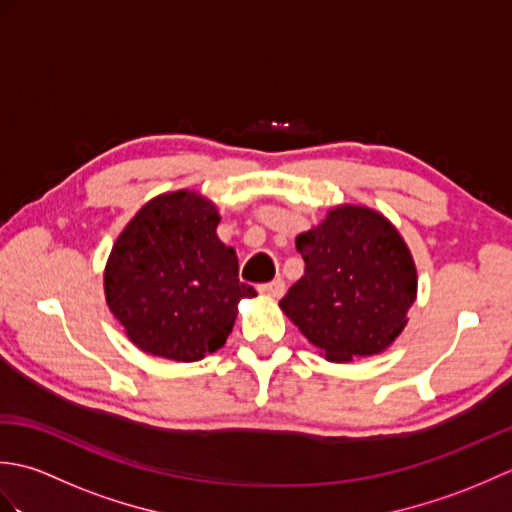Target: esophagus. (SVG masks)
<instances>
[{
	"label": "esophagus",
	"instance_id": "obj_1",
	"mask_svg": "<svg viewBox=\"0 0 512 512\" xmlns=\"http://www.w3.org/2000/svg\"><path fill=\"white\" fill-rule=\"evenodd\" d=\"M259 292H262V295L279 299V297L286 292V284H284V281H281V279H273V281H268V284L259 286Z\"/></svg>",
	"mask_w": 512,
	"mask_h": 512
}]
</instances>
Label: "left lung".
I'll return each instance as SVG.
<instances>
[{
  "label": "left lung",
  "mask_w": 512,
  "mask_h": 512,
  "mask_svg": "<svg viewBox=\"0 0 512 512\" xmlns=\"http://www.w3.org/2000/svg\"><path fill=\"white\" fill-rule=\"evenodd\" d=\"M303 277L279 301L281 310L328 361L385 352L407 325L418 275L405 239L367 206H336L297 235Z\"/></svg>",
  "instance_id": "obj_1"
}]
</instances>
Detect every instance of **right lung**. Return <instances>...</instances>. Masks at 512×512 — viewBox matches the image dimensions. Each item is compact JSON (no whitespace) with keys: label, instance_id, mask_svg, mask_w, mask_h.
<instances>
[{"label":"right lung","instance_id":"obj_1","mask_svg":"<svg viewBox=\"0 0 512 512\" xmlns=\"http://www.w3.org/2000/svg\"><path fill=\"white\" fill-rule=\"evenodd\" d=\"M217 224L215 204L182 189L149 200L118 235L105 299L138 350L200 361L226 343L237 303L257 295L237 279V255Z\"/></svg>","mask_w":512,"mask_h":512}]
</instances>
